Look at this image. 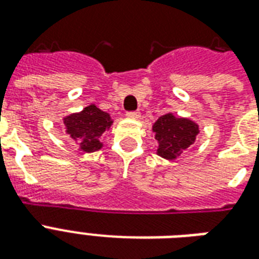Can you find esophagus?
Here are the masks:
<instances>
[{
    "label": "esophagus",
    "mask_w": 259,
    "mask_h": 259,
    "mask_svg": "<svg viewBox=\"0 0 259 259\" xmlns=\"http://www.w3.org/2000/svg\"><path fill=\"white\" fill-rule=\"evenodd\" d=\"M126 117L132 118V119H137V118H140V113L138 111H127Z\"/></svg>",
    "instance_id": "34e87169"
}]
</instances>
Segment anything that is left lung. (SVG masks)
I'll return each mask as SVG.
<instances>
[{
  "mask_svg": "<svg viewBox=\"0 0 259 259\" xmlns=\"http://www.w3.org/2000/svg\"><path fill=\"white\" fill-rule=\"evenodd\" d=\"M153 132L160 144L157 153L164 158L175 160L181 156L188 146L192 145L199 133V127L189 119L165 114L154 123Z\"/></svg>",
  "mask_w": 259,
  "mask_h": 259,
  "instance_id": "left-lung-1",
  "label": "left lung"
}]
</instances>
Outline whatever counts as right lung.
Segmentation results:
<instances>
[{
  "label": "right lung",
  "mask_w": 259,
  "mask_h": 259,
  "mask_svg": "<svg viewBox=\"0 0 259 259\" xmlns=\"http://www.w3.org/2000/svg\"><path fill=\"white\" fill-rule=\"evenodd\" d=\"M64 123L67 133L80 144V150L94 152L101 149L99 137L106 129H109L113 121L110 119L109 114L99 110L95 105H91L82 113L64 118Z\"/></svg>",
  "instance_id": "right-lung-1"
}]
</instances>
